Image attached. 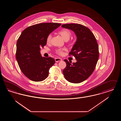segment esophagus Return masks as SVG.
<instances>
[{
	"mask_svg": "<svg viewBox=\"0 0 121 121\" xmlns=\"http://www.w3.org/2000/svg\"><path fill=\"white\" fill-rule=\"evenodd\" d=\"M55 62H56V63H58V62L62 61V59L61 58H56L55 59Z\"/></svg>",
	"mask_w": 121,
	"mask_h": 121,
	"instance_id": "1",
	"label": "esophagus"
}]
</instances>
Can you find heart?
<instances>
[{
	"mask_svg": "<svg viewBox=\"0 0 121 121\" xmlns=\"http://www.w3.org/2000/svg\"><path fill=\"white\" fill-rule=\"evenodd\" d=\"M58 33L62 37L64 40L65 41L69 40L72 35L71 31L69 29H62L59 31ZM52 37V35L51 34L48 35L46 37V43H49L51 42ZM65 49V48H58L56 50V52L59 55H62L63 54V51Z\"/></svg>",
	"mask_w": 121,
	"mask_h": 121,
	"instance_id": "b5f03b06",
	"label": "heart"
}]
</instances>
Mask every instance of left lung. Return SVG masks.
I'll return each mask as SVG.
<instances>
[{"label": "left lung", "instance_id": "1", "mask_svg": "<svg viewBox=\"0 0 121 121\" xmlns=\"http://www.w3.org/2000/svg\"><path fill=\"white\" fill-rule=\"evenodd\" d=\"M63 28L73 30L77 39L69 55L74 56L76 63L64 60L66 67L63 70L65 79L70 82L78 83L86 80L92 74L99 58V48L95 36L86 26L78 23H68Z\"/></svg>", "mask_w": 121, "mask_h": 121}]
</instances>
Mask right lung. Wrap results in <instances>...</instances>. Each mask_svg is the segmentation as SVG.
<instances>
[{"mask_svg": "<svg viewBox=\"0 0 121 121\" xmlns=\"http://www.w3.org/2000/svg\"><path fill=\"white\" fill-rule=\"evenodd\" d=\"M61 25L56 23H40L25 29L17 42L16 58L25 76L35 82L44 80L55 63L51 57H42L41 48L46 45V37Z\"/></svg>", "mask_w": 121, "mask_h": 121, "instance_id": "right-lung-1", "label": "right lung"}]
</instances>
